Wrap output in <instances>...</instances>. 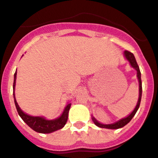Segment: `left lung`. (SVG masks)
Returning <instances> with one entry per match:
<instances>
[{"label": "left lung", "instance_id": "obj_1", "mask_svg": "<svg viewBox=\"0 0 158 158\" xmlns=\"http://www.w3.org/2000/svg\"><path fill=\"white\" fill-rule=\"evenodd\" d=\"M125 57L127 58V59L130 62L131 67H133L134 69H135L137 71V77H138L139 82V99H138V103H137V105H136L135 108L134 109V111L131 114L128 116V117H125L123 119L120 120L118 122H115L113 124H109V125H103L99 123V122H97L96 120L94 119V117L92 118L93 121H94V124L96 125L97 127H101V128H107V129H119V128H122V127H125L127 123H129L131 122V120L133 118V117L135 115L136 112L139 108V104H140V101H141V97H142V81H141V73L140 70H139V68L138 66V64L135 60V58L134 56V55L131 52L128 51V50H125L124 52Z\"/></svg>", "mask_w": 158, "mask_h": 158}]
</instances>
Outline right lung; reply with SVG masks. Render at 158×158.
Segmentation results:
<instances>
[{
  "label": "right lung",
  "instance_id": "1",
  "mask_svg": "<svg viewBox=\"0 0 158 158\" xmlns=\"http://www.w3.org/2000/svg\"><path fill=\"white\" fill-rule=\"evenodd\" d=\"M16 74L17 73L15 72V77H14V98H15V81H16ZM15 107L17 108L18 113L19 115L21 118L23 120V122L31 127L33 131L39 132V133L42 134H48L54 132L55 131L61 129L65 126L67 121H68V117H69V112L71 107V103H69L66 106V108L64 109L63 114L55 120H46L41 117H31L29 115L26 114L23 112L20 108L18 105L16 99L15 98Z\"/></svg>",
  "mask_w": 158,
  "mask_h": 158
}]
</instances>
